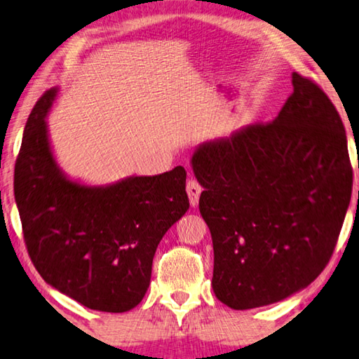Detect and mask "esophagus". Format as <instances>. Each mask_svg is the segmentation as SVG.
Wrapping results in <instances>:
<instances>
[{"label":"esophagus","instance_id":"1","mask_svg":"<svg viewBox=\"0 0 359 359\" xmlns=\"http://www.w3.org/2000/svg\"><path fill=\"white\" fill-rule=\"evenodd\" d=\"M187 191H188V198H190V204L193 208H196L198 201H199V196H201V191H203V187L198 184V180H188L187 182Z\"/></svg>","mask_w":359,"mask_h":359}]
</instances>
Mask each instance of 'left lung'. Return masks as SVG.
I'll list each match as a JSON object with an SVG mask.
<instances>
[{
  "label": "left lung",
  "instance_id": "left-lung-1",
  "mask_svg": "<svg viewBox=\"0 0 359 359\" xmlns=\"http://www.w3.org/2000/svg\"><path fill=\"white\" fill-rule=\"evenodd\" d=\"M291 82L271 123L203 142L191 156L214 244L212 288L234 311L309 287L330 261L350 204L340 115L311 79L293 72Z\"/></svg>",
  "mask_w": 359,
  "mask_h": 359
}]
</instances>
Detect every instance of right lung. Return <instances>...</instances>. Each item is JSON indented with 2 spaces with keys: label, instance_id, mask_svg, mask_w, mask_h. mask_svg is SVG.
<instances>
[{
  "label": "right lung",
  "instance_id": "1",
  "mask_svg": "<svg viewBox=\"0 0 359 359\" xmlns=\"http://www.w3.org/2000/svg\"><path fill=\"white\" fill-rule=\"evenodd\" d=\"M60 90L36 102L15 163L14 194L29 258L41 277L100 312L135 309L147 293L156 247L190 208L182 166L109 185L71 179L57 163L47 114Z\"/></svg>",
  "mask_w": 359,
  "mask_h": 359
}]
</instances>
